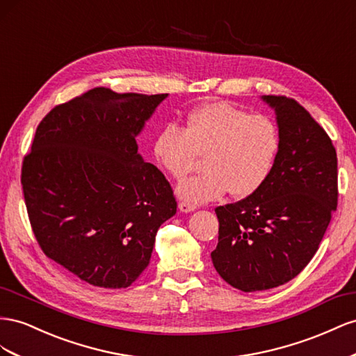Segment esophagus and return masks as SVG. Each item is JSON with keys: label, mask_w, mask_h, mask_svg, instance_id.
<instances>
[{"label": "esophagus", "mask_w": 356, "mask_h": 356, "mask_svg": "<svg viewBox=\"0 0 356 356\" xmlns=\"http://www.w3.org/2000/svg\"><path fill=\"white\" fill-rule=\"evenodd\" d=\"M179 210L184 211V213H189V211H194L195 206L194 204H189L186 201H180L179 202Z\"/></svg>", "instance_id": "esophagus-1"}]
</instances>
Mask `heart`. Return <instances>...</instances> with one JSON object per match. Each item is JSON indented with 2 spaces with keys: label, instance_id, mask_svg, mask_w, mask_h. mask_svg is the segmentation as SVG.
Returning a JSON list of instances; mask_svg holds the SVG:
<instances>
[{
  "label": "heart",
  "instance_id": "b5f03b06",
  "mask_svg": "<svg viewBox=\"0 0 356 356\" xmlns=\"http://www.w3.org/2000/svg\"><path fill=\"white\" fill-rule=\"evenodd\" d=\"M280 145V131L271 118L215 101L192 111L185 129L176 124L162 128L154 152L159 164L177 180L204 156L206 171L177 186L181 200L202 204L227 191L232 197L258 191L276 165Z\"/></svg>",
  "mask_w": 356,
  "mask_h": 356
}]
</instances>
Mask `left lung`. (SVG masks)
<instances>
[{
	"label": "left lung",
	"instance_id": "8db88e82",
	"mask_svg": "<svg viewBox=\"0 0 356 356\" xmlns=\"http://www.w3.org/2000/svg\"><path fill=\"white\" fill-rule=\"evenodd\" d=\"M280 131V152L264 185L215 209L219 276L243 292L283 285L304 270L337 209V154L325 129L298 101L264 95Z\"/></svg>",
	"mask_w": 356,
	"mask_h": 356
}]
</instances>
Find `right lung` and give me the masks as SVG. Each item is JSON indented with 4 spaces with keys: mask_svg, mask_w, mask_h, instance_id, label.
<instances>
[{
    "mask_svg": "<svg viewBox=\"0 0 356 356\" xmlns=\"http://www.w3.org/2000/svg\"><path fill=\"white\" fill-rule=\"evenodd\" d=\"M167 94L94 88L40 122L20 184L44 255L98 288H127L149 266L177 202L138 154L137 136Z\"/></svg>",
    "mask_w": 356,
    "mask_h": 356,
    "instance_id": "right-lung-1",
    "label": "right lung"
}]
</instances>
